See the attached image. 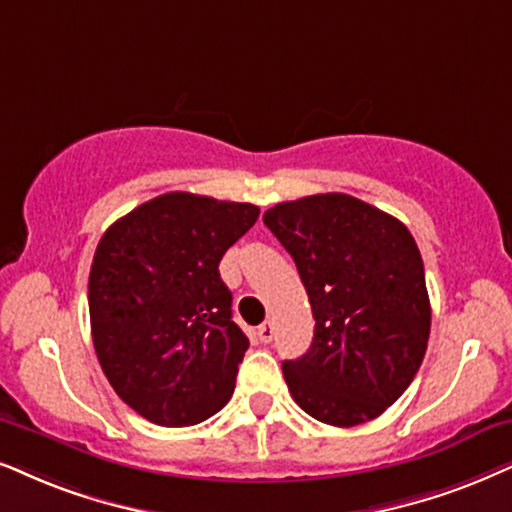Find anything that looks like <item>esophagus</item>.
<instances>
[{
    "instance_id": "esophagus-1",
    "label": "esophagus",
    "mask_w": 512,
    "mask_h": 512,
    "mask_svg": "<svg viewBox=\"0 0 512 512\" xmlns=\"http://www.w3.org/2000/svg\"><path fill=\"white\" fill-rule=\"evenodd\" d=\"M274 333H276V328L271 321H264L262 326L257 328V338H260V342H271L274 340Z\"/></svg>"
}]
</instances>
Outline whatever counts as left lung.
Wrapping results in <instances>:
<instances>
[{
    "instance_id": "left-lung-1",
    "label": "left lung",
    "mask_w": 512,
    "mask_h": 512,
    "mask_svg": "<svg viewBox=\"0 0 512 512\" xmlns=\"http://www.w3.org/2000/svg\"><path fill=\"white\" fill-rule=\"evenodd\" d=\"M290 252L316 319L307 354L283 361L295 404L352 428L392 406L423 364L430 297L411 231L347 193H319L264 212Z\"/></svg>"
}]
</instances>
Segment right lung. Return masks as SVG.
I'll return each mask as SVG.
<instances>
[{
	"instance_id": "1",
	"label": "right lung",
	"mask_w": 512,
	"mask_h": 512,
	"mask_svg": "<svg viewBox=\"0 0 512 512\" xmlns=\"http://www.w3.org/2000/svg\"><path fill=\"white\" fill-rule=\"evenodd\" d=\"M257 217V205L172 191L120 217L96 245V357L118 397L151 423L196 425L234 394L250 342L231 319L219 262Z\"/></svg>"
}]
</instances>
